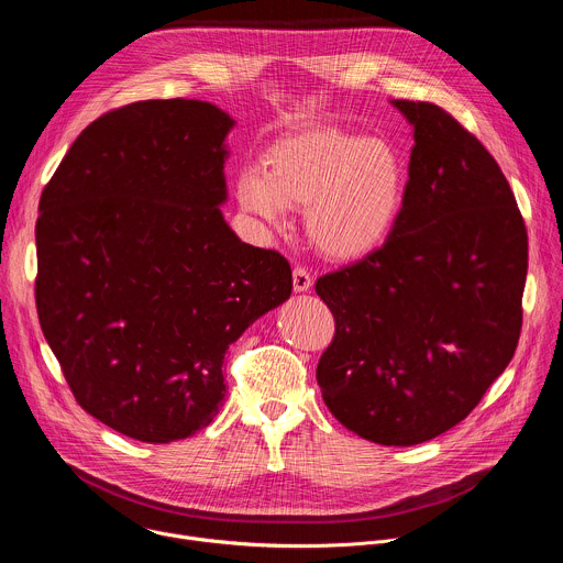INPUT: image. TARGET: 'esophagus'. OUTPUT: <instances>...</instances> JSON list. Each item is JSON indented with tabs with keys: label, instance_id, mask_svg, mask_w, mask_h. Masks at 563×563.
I'll return each instance as SVG.
<instances>
[{
	"label": "esophagus",
	"instance_id": "34e87169",
	"mask_svg": "<svg viewBox=\"0 0 563 563\" xmlns=\"http://www.w3.org/2000/svg\"><path fill=\"white\" fill-rule=\"evenodd\" d=\"M291 278H294V291L296 294H302L311 287V274L305 267H294Z\"/></svg>",
	"mask_w": 563,
	"mask_h": 563
}]
</instances>
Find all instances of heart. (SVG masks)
<instances>
[{"label":"heart","mask_w":563,"mask_h":563,"mask_svg":"<svg viewBox=\"0 0 563 563\" xmlns=\"http://www.w3.org/2000/svg\"><path fill=\"white\" fill-rule=\"evenodd\" d=\"M408 176L396 148L339 126H311L276 142L263 163L235 183L245 211L283 224L287 209H305L309 243L332 261L378 250L406 200Z\"/></svg>","instance_id":"1"}]
</instances>
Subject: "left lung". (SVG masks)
<instances>
[{
    "label": "left lung",
    "mask_w": 563,
    "mask_h": 563,
    "mask_svg": "<svg viewBox=\"0 0 563 563\" xmlns=\"http://www.w3.org/2000/svg\"><path fill=\"white\" fill-rule=\"evenodd\" d=\"M391 104L415 126L404 209L378 250L316 280L336 323L316 380L347 430L417 445L461 423L512 361L528 233L461 122L432 102Z\"/></svg>",
    "instance_id": "8db88e82"
}]
</instances>
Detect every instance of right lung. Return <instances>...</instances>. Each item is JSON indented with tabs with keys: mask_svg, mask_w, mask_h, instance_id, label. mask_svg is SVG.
Here are the masks:
<instances>
[{
	"mask_svg": "<svg viewBox=\"0 0 563 563\" xmlns=\"http://www.w3.org/2000/svg\"><path fill=\"white\" fill-rule=\"evenodd\" d=\"M233 120L200 100H144L91 122L40 198V325L82 410L169 443L207 428L222 361L291 294V267L222 218Z\"/></svg>",
	"mask_w": 563,
	"mask_h": 563,
	"instance_id": "right-lung-1",
	"label": "right lung"
}]
</instances>
